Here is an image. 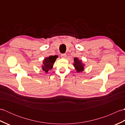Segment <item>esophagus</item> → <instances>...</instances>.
<instances>
[{
	"label": "esophagus",
	"instance_id": "obj_1",
	"mask_svg": "<svg viewBox=\"0 0 125 125\" xmlns=\"http://www.w3.org/2000/svg\"><path fill=\"white\" fill-rule=\"evenodd\" d=\"M61 57L62 58H65L66 57V54H61Z\"/></svg>",
	"mask_w": 125,
	"mask_h": 125
}]
</instances>
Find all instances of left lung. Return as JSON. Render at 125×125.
I'll list each match as a JSON object with an SVG mask.
<instances>
[{
	"label": "left lung",
	"mask_w": 125,
	"mask_h": 125,
	"mask_svg": "<svg viewBox=\"0 0 125 125\" xmlns=\"http://www.w3.org/2000/svg\"><path fill=\"white\" fill-rule=\"evenodd\" d=\"M73 66L75 67L77 72H81L84 70V65L81 62V61L78 60L77 58H74Z\"/></svg>",
	"instance_id": "left-lung-1"
}]
</instances>
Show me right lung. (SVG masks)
<instances>
[{
  "mask_svg": "<svg viewBox=\"0 0 125 125\" xmlns=\"http://www.w3.org/2000/svg\"><path fill=\"white\" fill-rule=\"evenodd\" d=\"M57 57V56H50L49 57H47L44 60L43 62V65L42 66V70L44 71L46 73H48L49 70L52 69L53 64L55 63L56 59Z\"/></svg>",
  "mask_w": 125,
  "mask_h": 125,
  "instance_id": "right-lung-1",
  "label": "right lung"
}]
</instances>
